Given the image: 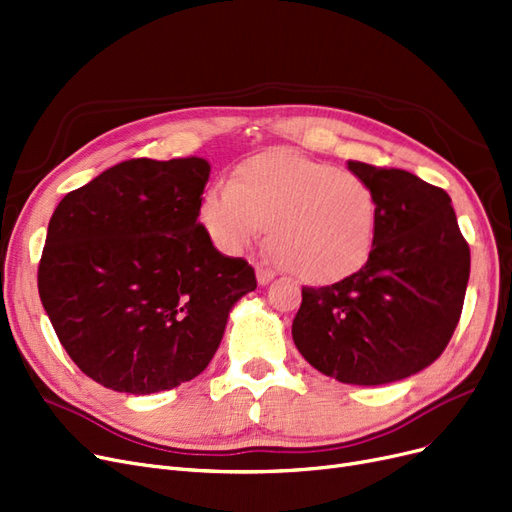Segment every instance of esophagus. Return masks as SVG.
<instances>
[{"mask_svg":"<svg viewBox=\"0 0 512 512\" xmlns=\"http://www.w3.org/2000/svg\"><path fill=\"white\" fill-rule=\"evenodd\" d=\"M257 282H259V286H265V284H270L272 280H274V272H270V270H265V268H261V265H257Z\"/></svg>","mask_w":512,"mask_h":512,"instance_id":"esophagus-1","label":"esophagus"}]
</instances>
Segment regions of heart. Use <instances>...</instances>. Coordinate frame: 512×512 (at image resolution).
I'll use <instances>...</instances> for the list:
<instances>
[{
	"label": "heart",
	"instance_id": "b5f03b06",
	"mask_svg": "<svg viewBox=\"0 0 512 512\" xmlns=\"http://www.w3.org/2000/svg\"><path fill=\"white\" fill-rule=\"evenodd\" d=\"M198 221L226 255L253 247L272 223L274 257L305 282L332 284L368 263L379 207L360 175L291 150H270L242 161L232 182L209 186Z\"/></svg>",
	"mask_w": 512,
	"mask_h": 512
}]
</instances>
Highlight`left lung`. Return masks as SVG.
Listing matches in <instances>:
<instances>
[{
    "label": "left lung",
    "instance_id": "obj_1",
    "mask_svg": "<svg viewBox=\"0 0 512 512\" xmlns=\"http://www.w3.org/2000/svg\"><path fill=\"white\" fill-rule=\"evenodd\" d=\"M372 188L379 226L368 263L322 288L303 286L293 341L303 358L347 385H387L431 366L464 303L471 251L452 198L404 169L347 161Z\"/></svg>",
    "mask_w": 512,
    "mask_h": 512
}]
</instances>
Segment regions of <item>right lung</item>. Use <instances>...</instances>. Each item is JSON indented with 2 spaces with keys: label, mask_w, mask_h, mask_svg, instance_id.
<instances>
[{
  "label": "right lung",
  "mask_w": 512,
  "mask_h": 512,
  "mask_svg": "<svg viewBox=\"0 0 512 512\" xmlns=\"http://www.w3.org/2000/svg\"><path fill=\"white\" fill-rule=\"evenodd\" d=\"M211 165L131 159L58 203L37 286L71 360L106 389L169 391L201 374L251 265L221 255L198 219Z\"/></svg>",
  "instance_id": "1"
}]
</instances>
